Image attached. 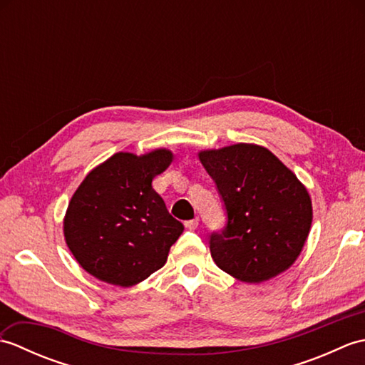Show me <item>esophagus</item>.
Returning <instances> with one entry per match:
<instances>
[{
  "instance_id": "34e87169",
  "label": "esophagus",
  "mask_w": 365,
  "mask_h": 365,
  "mask_svg": "<svg viewBox=\"0 0 365 365\" xmlns=\"http://www.w3.org/2000/svg\"><path fill=\"white\" fill-rule=\"evenodd\" d=\"M197 226H199V220H197V218L185 221V227H188V229H196Z\"/></svg>"
}]
</instances>
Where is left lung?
<instances>
[{
  "label": "left lung",
  "mask_w": 365,
  "mask_h": 365,
  "mask_svg": "<svg viewBox=\"0 0 365 365\" xmlns=\"http://www.w3.org/2000/svg\"><path fill=\"white\" fill-rule=\"evenodd\" d=\"M213 178L226 224L208 235L216 265L262 282L297 260L311 230L312 204L289 168L265 147L235 144L199 153Z\"/></svg>",
  "instance_id": "8db88e82"
}]
</instances>
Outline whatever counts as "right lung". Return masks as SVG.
<instances>
[{"instance_id":"right-lung-1","label":"right lung","mask_w":365,"mask_h":365,"mask_svg":"<svg viewBox=\"0 0 365 365\" xmlns=\"http://www.w3.org/2000/svg\"><path fill=\"white\" fill-rule=\"evenodd\" d=\"M170 161L173 153L165 149L143 157L115 153L91 170L75 191L64 235L89 274L130 287L165 265L183 224L168 212L152 180Z\"/></svg>"}]
</instances>
